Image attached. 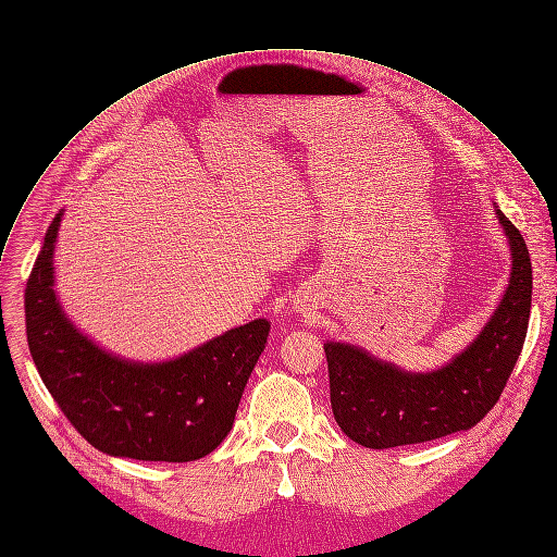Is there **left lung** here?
I'll return each mask as SVG.
<instances>
[{
	"label": "left lung",
	"instance_id": "left-lung-1",
	"mask_svg": "<svg viewBox=\"0 0 557 557\" xmlns=\"http://www.w3.org/2000/svg\"><path fill=\"white\" fill-rule=\"evenodd\" d=\"M497 216L512 252L510 284L479 338L450 364L405 374L356 347L324 345L333 417L360 446L385 450L468 430L499 400L527 341L533 271L524 237L502 210Z\"/></svg>",
	"mask_w": 557,
	"mask_h": 557
}]
</instances>
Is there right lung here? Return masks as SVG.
I'll return each instance as SVG.
<instances>
[{"mask_svg":"<svg viewBox=\"0 0 557 557\" xmlns=\"http://www.w3.org/2000/svg\"><path fill=\"white\" fill-rule=\"evenodd\" d=\"M51 221L24 290L26 341L42 383L69 423L100 453L138 461H195L233 428L271 324L252 320L163 364L98 349L62 315L53 293Z\"/></svg>","mask_w":557,"mask_h":557,"instance_id":"add662e5","label":"right lung"}]
</instances>
